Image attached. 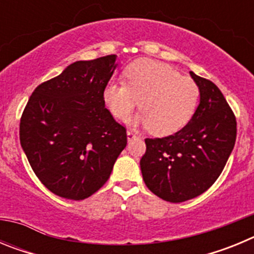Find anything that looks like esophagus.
<instances>
[{"instance_id":"esophagus-1","label":"esophagus","mask_w":254,"mask_h":254,"mask_svg":"<svg viewBox=\"0 0 254 254\" xmlns=\"http://www.w3.org/2000/svg\"><path fill=\"white\" fill-rule=\"evenodd\" d=\"M133 138H136V133L133 131H127V140L131 141Z\"/></svg>"}]
</instances>
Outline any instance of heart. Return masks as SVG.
<instances>
[{
    "mask_svg": "<svg viewBox=\"0 0 254 254\" xmlns=\"http://www.w3.org/2000/svg\"><path fill=\"white\" fill-rule=\"evenodd\" d=\"M125 84L108 82L103 100L117 120H126L140 102L141 112L132 126H146L156 136L176 133L196 111L199 89L196 82L167 64L137 60L123 72Z\"/></svg>",
    "mask_w": 254,
    "mask_h": 254,
    "instance_id": "obj_1",
    "label": "heart"
}]
</instances>
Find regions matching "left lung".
Wrapping results in <instances>:
<instances>
[{
  "label": "left lung",
  "mask_w": 254,
  "mask_h": 254,
  "mask_svg": "<svg viewBox=\"0 0 254 254\" xmlns=\"http://www.w3.org/2000/svg\"><path fill=\"white\" fill-rule=\"evenodd\" d=\"M199 89V104L177 133L146 138L140 160L145 185L168 202L202 194L223 172L237 138V121L219 87L190 71Z\"/></svg>",
  "instance_id": "obj_1"
}]
</instances>
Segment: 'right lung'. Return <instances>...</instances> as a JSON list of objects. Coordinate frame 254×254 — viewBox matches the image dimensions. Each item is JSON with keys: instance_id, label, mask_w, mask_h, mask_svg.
Instances as JSON below:
<instances>
[{"instance_id": "right-lung-1", "label": "right lung", "mask_w": 254, "mask_h": 254, "mask_svg": "<svg viewBox=\"0 0 254 254\" xmlns=\"http://www.w3.org/2000/svg\"><path fill=\"white\" fill-rule=\"evenodd\" d=\"M117 56L77 61L33 91L20 121V143L51 192L85 199L104 186L127 145L126 128L103 100Z\"/></svg>"}]
</instances>
